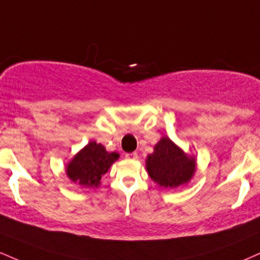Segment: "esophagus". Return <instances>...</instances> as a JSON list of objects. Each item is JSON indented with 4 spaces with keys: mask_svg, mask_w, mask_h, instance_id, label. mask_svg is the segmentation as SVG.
Masks as SVG:
<instances>
[{
    "mask_svg": "<svg viewBox=\"0 0 260 260\" xmlns=\"http://www.w3.org/2000/svg\"><path fill=\"white\" fill-rule=\"evenodd\" d=\"M126 157L129 160H137L138 158V154L137 152H131V154H126Z\"/></svg>",
    "mask_w": 260,
    "mask_h": 260,
    "instance_id": "esophagus-1",
    "label": "esophagus"
}]
</instances>
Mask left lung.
<instances>
[{"mask_svg":"<svg viewBox=\"0 0 260 260\" xmlns=\"http://www.w3.org/2000/svg\"><path fill=\"white\" fill-rule=\"evenodd\" d=\"M146 170L152 180L164 187H177L191 179L195 158L187 157L170 138L165 137L148 156Z\"/></svg>","mask_w":260,"mask_h":260,"instance_id":"8db88e82","label":"left lung"}]
</instances>
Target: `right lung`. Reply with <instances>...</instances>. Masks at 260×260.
Wrapping results in <instances>:
<instances>
[{"mask_svg": "<svg viewBox=\"0 0 260 260\" xmlns=\"http://www.w3.org/2000/svg\"><path fill=\"white\" fill-rule=\"evenodd\" d=\"M117 152H108L102 144L90 142L74 157L67 168V174L82 186H98L102 176L118 158Z\"/></svg>", "mask_w": 260, "mask_h": 260, "instance_id": "add662e5", "label": "right lung"}]
</instances>
